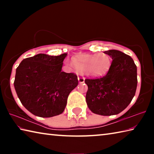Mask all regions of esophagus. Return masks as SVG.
I'll list each match as a JSON object with an SVG mask.
<instances>
[{"mask_svg": "<svg viewBox=\"0 0 154 154\" xmlns=\"http://www.w3.org/2000/svg\"><path fill=\"white\" fill-rule=\"evenodd\" d=\"M78 81H79L80 83H83L85 82V78L82 76V75H79V76H78Z\"/></svg>", "mask_w": 154, "mask_h": 154, "instance_id": "esophagus-1", "label": "esophagus"}]
</instances>
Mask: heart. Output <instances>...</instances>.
Here are the masks:
<instances>
[{
    "label": "heart",
    "mask_w": 154,
    "mask_h": 154,
    "mask_svg": "<svg viewBox=\"0 0 154 154\" xmlns=\"http://www.w3.org/2000/svg\"><path fill=\"white\" fill-rule=\"evenodd\" d=\"M72 66L77 71L85 72L91 77L103 76L108 72L111 66V60L103 53L97 54H80L72 59Z\"/></svg>",
    "instance_id": "heart-1"
}]
</instances>
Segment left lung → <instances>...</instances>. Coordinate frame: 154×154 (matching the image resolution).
Returning a JSON list of instances; mask_svg holds the SVG:
<instances>
[{
	"instance_id": "left-lung-1",
	"label": "left lung",
	"mask_w": 154,
	"mask_h": 154,
	"mask_svg": "<svg viewBox=\"0 0 154 154\" xmlns=\"http://www.w3.org/2000/svg\"><path fill=\"white\" fill-rule=\"evenodd\" d=\"M112 58L105 76L86 79V103L94 113L108 116L124 111L131 102L137 87V69L130 56L120 51L104 52Z\"/></svg>"
}]
</instances>
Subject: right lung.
<instances>
[{
	"instance_id": "right-lung-1",
	"label": "right lung",
	"mask_w": 154,
	"mask_h": 154,
	"mask_svg": "<svg viewBox=\"0 0 154 154\" xmlns=\"http://www.w3.org/2000/svg\"><path fill=\"white\" fill-rule=\"evenodd\" d=\"M67 54H38L24 59L16 69L14 88L20 100L31 113L41 118L61 114L71 91L78 85L77 75L62 71Z\"/></svg>"
}]
</instances>
